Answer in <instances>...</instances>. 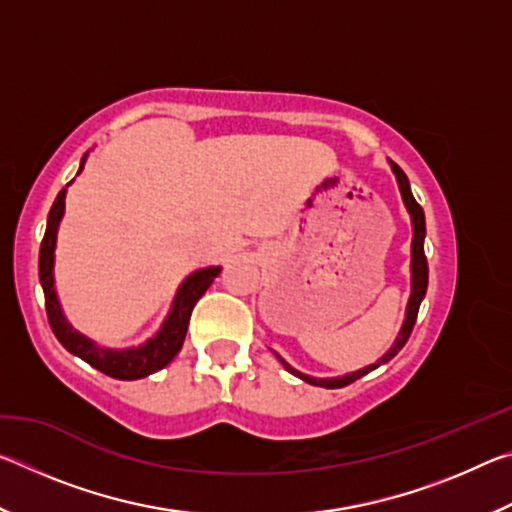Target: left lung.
<instances>
[{
    "instance_id": "8db88e82",
    "label": "left lung",
    "mask_w": 512,
    "mask_h": 512,
    "mask_svg": "<svg viewBox=\"0 0 512 512\" xmlns=\"http://www.w3.org/2000/svg\"><path fill=\"white\" fill-rule=\"evenodd\" d=\"M393 164V171L397 176V183H400V192H402V198L406 203V210H409L411 214V221H413V248H411V298H409V307H406V320L402 325V332L400 336H397V341L391 350H388L384 357H381L377 363H372V366L363 368V370H357L352 372V375H345V377H336V379H316V377H309V375H302V372L293 370L287 361H284L282 357L280 363L284 368H287L291 375L300 377L302 381H307V384H314V386H323V388H343L352 384V381L361 379L363 375H368V372H372L375 368H379L381 363H388L391 361L397 352H400L406 341H409V336L413 332V325H415V318H418V311H420V302L424 298V293H427V284H429V264H427V255H424V232H427V228H424V212L420 203L415 201L413 194H411V187H409V178H406V173L397 167L395 162Z\"/></svg>"
}]
</instances>
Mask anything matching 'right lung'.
<instances>
[{"mask_svg": "<svg viewBox=\"0 0 512 512\" xmlns=\"http://www.w3.org/2000/svg\"><path fill=\"white\" fill-rule=\"evenodd\" d=\"M63 212H65V189H60V194L56 196V201L49 210L47 230L40 244V262H38L40 284H42V291H45V309H47V320L51 325V332L56 334V339L63 343L65 350L76 354V357L83 359L85 363H90L92 368H97L99 372H103V375H108L112 379L133 381L162 370L167 363L173 361V357L180 352V348H183L187 325H189V318H192L196 302L201 300V296L207 289H210L214 277L221 273V266L203 268V271H196L187 277L183 287L178 291L176 302H173L171 314L167 316V320H164L162 329L153 336L151 341H146L144 345H140V348L121 350V352L103 350L99 345H94L90 339H85V336L76 332V329H72V325L65 320L56 300L54 275H51V268H54L56 232H58L60 219H63Z\"/></svg>", "mask_w": 512, "mask_h": 512, "instance_id": "add662e5", "label": "right lung"}]
</instances>
